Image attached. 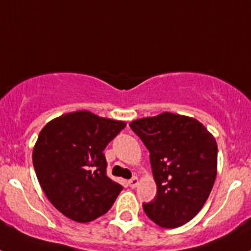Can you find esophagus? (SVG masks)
<instances>
[{"mask_svg": "<svg viewBox=\"0 0 251 251\" xmlns=\"http://www.w3.org/2000/svg\"><path fill=\"white\" fill-rule=\"evenodd\" d=\"M138 182H139V181H138V178H137V177H132V178L128 181V185H129V187L134 188V187H137Z\"/></svg>", "mask_w": 251, "mask_h": 251, "instance_id": "obj_1", "label": "esophagus"}]
</instances>
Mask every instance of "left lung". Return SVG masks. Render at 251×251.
I'll return each mask as SVG.
<instances>
[{"mask_svg":"<svg viewBox=\"0 0 251 251\" xmlns=\"http://www.w3.org/2000/svg\"><path fill=\"white\" fill-rule=\"evenodd\" d=\"M130 129L150 151L157 195L143 210L162 227L188 223L207 200L216 178L217 145L199 121L174 113L142 118Z\"/></svg>","mask_w":251,"mask_h":251,"instance_id":"8db88e82","label":"left lung"}]
</instances>
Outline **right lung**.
I'll return each instance as SVG.
<instances>
[{"mask_svg":"<svg viewBox=\"0 0 251 251\" xmlns=\"http://www.w3.org/2000/svg\"><path fill=\"white\" fill-rule=\"evenodd\" d=\"M126 123L86 110L49 122L40 132L32 162L46 197L63 215L89 223L108 212L122 185L106 176L103 151Z\"/></svg>","mask_w":251,"mask_h":251,"instance_id":"add662e5","label":"right lung"}]
</instances>
